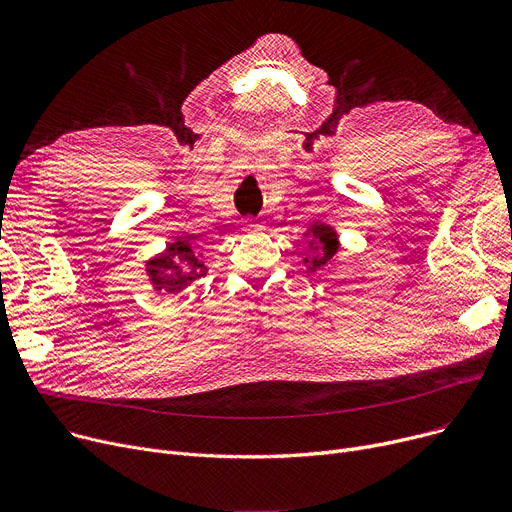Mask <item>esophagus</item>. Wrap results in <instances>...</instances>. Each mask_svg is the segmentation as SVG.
<instances>
[{"mask_svg":"<svg viewBox=\"0 0 512 512\" xmlns=\"http://www.w3.org/2000/svg\"><path fill=\"white\" fill-rule=\"evenodd\" d=\"M247 230H251V232H261V230H263V224H247Z\"/></svg>","mask_w":512,"mask_h":512,"instance_id":"obj_1","label":"esophagus"}]
</instances>
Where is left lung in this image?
I'll return each instance as SVG.
<instances>
[{"instance_id":"obj_1","label":"left lung","mask_w":512,"mask_h":512,"mask_svg":"<svg viewBox=\"0 0 512 512\" xmlns=\"http://www.w3.org/2000/svg\"><path fill=\"white\" fill-rule=\"evenodd\" d=\"M309 245V255L305 257L307 272L317 274V272H330V267L336 265L338 253H340V242H338V232L334 226L326 222H313L307 232H303Z\"/></svg>"}]
</instances>
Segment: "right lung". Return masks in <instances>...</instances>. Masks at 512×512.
Masks as SVG:
<instances>
[{"label":"right lung","mask_w":512,"mask_h":512,"mask_svg":"<svg viewBox=\"0 0 512 512\" xmlns=\"http://www.w3.org/2000/svg\"><path fill=\"white\" fill-rule=\"evenodd\" d=\"M145 272L155 292L178 294L207 274L203 253L191 240L176 238L168 247L145 261Z\"/></svg>","instance_id":"right-lung-1"}]
</instances>
